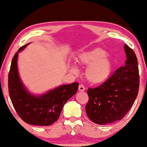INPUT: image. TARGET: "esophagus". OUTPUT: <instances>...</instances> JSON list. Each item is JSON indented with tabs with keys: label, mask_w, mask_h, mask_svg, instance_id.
Returning <instances> with one entry per match:
<instances>
[{
	"label": "esophagus",
	"mask_w": 147,
	"mask_h": 147,
	"mask_svg": "<svg viewBox=\"0 0 147 147\" xmlns=\"http://www.w3.org/2000/svg\"><path fill=\"white\" fill-rule=\"evenodd\" d=\"M85 89H86V88L83 84H80L79 87H78V90L80 91H85Z\"/></svg>",
	"instance_id": "1"
}]
</instances>
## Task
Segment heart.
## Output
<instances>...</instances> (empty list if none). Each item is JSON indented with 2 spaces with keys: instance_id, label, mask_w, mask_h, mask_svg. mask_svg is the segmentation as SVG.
I'll use <instances>...</instances> for the list:
<instances>
[{
  "instance_id": "b5f03b06",
  "label": "heart",
  "mask_w": 147,
  "mask_h": 147,
  "mask_svg": "<svg viewBox=\"0 0 147 147\" xmlns=\"http://www.w3.org/2000/svg\"><path fill=\"white\" fill-rule=\"evenodd\" d=\"M76 62L80 66H87L85 75L91 84H99L104 82L111 73V61L106 56L105 52L100 49L81 52L76 57ZM69 69L74 74L78 73V69L74 65H71Z\"/></svg>"
}]
</instances>
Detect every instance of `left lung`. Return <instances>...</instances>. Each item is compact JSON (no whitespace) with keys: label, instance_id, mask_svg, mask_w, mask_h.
<instances>
[{"label":"left lung","instance_id":"8db88e82","mask_svg":"<svg viewBox=\"0 0 147 147\" xmlns=\"http://www.w3.org/2000/svg\"><path fill=\"white\" fill-rule=\"evenodd\" d=\"M126 60L109 78L96 88H89L86 111L93 123L104 125L121 120L133 106L139 88L138 59L124 45Z\"/></svg>","mask_w":147,"mask_h":147}]
</instances>
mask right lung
<instances>
[{
	"mask_svg": "<svg viewBox=\"0 0 147 147\" xmlns=\"http://www.w3.org/2000/svg\"><path fill=\"white\" fill-rule=\"evenodd\" d=\"M21 47L12 59L8 73V91L12 104L19 117L27 124L49 126L56 122L67 100L75 94L78 83L62 85L38 96L27 92L19 78L17 61Z\"/></svg>",
	"mask_w": 147,
	"mask_h": 147,
	"instance_id": "right-lung-1",
	"label": "right lung"
}]
</instances>
